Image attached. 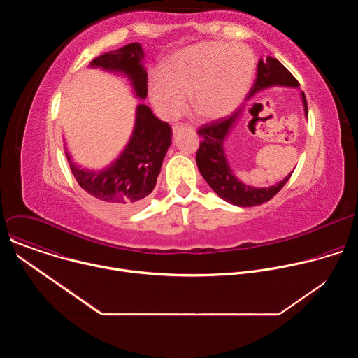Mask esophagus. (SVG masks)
Wrapping results in <instances>:
<instances>
[{
	"instance_id": "1",
	"label": "esophagus",
	"mask_w": 358,
	"mask_h": 358,
	"mask_svg": "<svg viewBox=\"0 0 358 358\" xmlns=\"http://www.w3.org/2000/svg\"><path fill=\"white\" fill-rule=\"evenodd\" d=\"M182 129H187V130H194V127H192V126H189V124H185V123H176V124L173 126V131H174V133H177V131H180V130H182Z\"/></svg>"
}]
</instances>
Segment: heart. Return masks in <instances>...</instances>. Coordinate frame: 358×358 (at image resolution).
Returning <instances> with one entry per match:
<instances>
[{
	"label": "heart",
	"mask_w": 358,
	"mask_h": 358,
	"mask_svg": "<svg viewBox=\"0 0 358 358\" xmlns=\"http://www.w3.org/2000/svg\"><path fill=\"white\" fill-rule=\"evenodd\" d=\"M255 72L250 50L242 45L206 41L173 54L162 66V76L148 83L151 101L167 117H176L185 105L203 120L232 113L248 93Z\"/></svg>",
	"instance_id": "heart-1"
}]
</instances>
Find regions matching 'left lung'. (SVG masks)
Here are the masks:
<instances>
[{
    "label": "left lung",
    "instance_id": "1",
    "mask_svg": "<svg viewBox=\"0 0 358 358\" xmlns=\"http://www.w3.org/2000/svg\"><path fill=\"white\" fill-rule=\"evenodd\" d=\"M272 85H286L299 86L297 79L275 58L268 57L266 59H259L257 79L253 87L249 92L252 96L255 92L272 86ZM304 112L308 115V100L301 92ZM239 112L232 113L228 117H222L207 124L201 126L196 133L201 136L199 147L196 150V166L210 187L227 202L238 207H255L272 199L289 181L292 173L279 184L269 188H253L242 184L235 178L224 156V140L229 130L234 127Z\"/></svg>",
    "mask_w": 358,
    "mask_h": 358
}]
</instances>
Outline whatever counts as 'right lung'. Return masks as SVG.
Segmentation results:
<instances>
[{"instance_id":"right-lung-1","label":"right lung","mask_w":358,"mask_h":358,"mask_svg":"<svg viewBox=\"0 0 358 358\" xmlns=\"http://www.w3.org/2000/svg\"><path fill=\"white\" fill-rule=\"evenodd\" d=\"M143 50L138 43H129L117 52L100 55L92 65L127 73L136 94L147 96V72L140 64ZM171 144V127L157 119L150 108H137L133 136L120 159L101 173L78 169L68 156L71 170L78 184L93 198L113 211L127 213L140 208L147 195L155 189L167 148Z\"/></svg>"}]
</instances>
